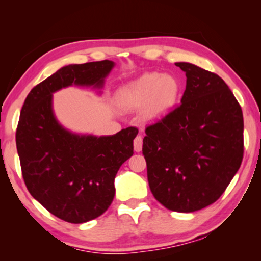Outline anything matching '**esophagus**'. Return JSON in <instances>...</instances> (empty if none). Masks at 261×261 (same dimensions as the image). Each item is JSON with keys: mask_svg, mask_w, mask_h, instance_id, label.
I'll use <instances>...</instances> for the list:
<instances>
[{"mask_svg": "<svg viewBox=\"0 0 261 261\" xmlns=\"http://www.w3.org/2000/svg\"><path fill=\"white\" fill-rule=\"evenodd\" d=\"M134 146L136 152H140L141 148H143V137L140 135L137 136L134 140Z\"/></svg>", "mask_w": 261, "mask_h": 261, "instance_id": "obj_1", "label": "esophagus"}]
</instances>
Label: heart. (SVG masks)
<instances>
[{
  "mask_svg": "<svg viewBox=\"0 0 261 261\" xmlns=\"http://www.w3.org/2000/svg\"><path fill=\"white\" fill-rule=\"evenodd\" d=\"M180 84L170 74L147 72L123 85L115 94V102L125 110L141 108L146 121L161 120L177 105Z\"/></svg>",
  "mask_w": 261,
  "mask_h": 261,
  "instance_id": "heart-1",
  "label": "heart"
}]
</instances>
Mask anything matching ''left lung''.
<instances>
[{
  "label": "left lung",
  "mask_w": 261,
  "mask_h": 261,
  "mask_svg": "<svg viewBox=\"0 0 261 261\" xmlns=\"http://www.w3.org/2000/svg\"><path fill=\"white\" fill-rule=\"evenodd\" d=\"M187 76L180 106L143 140L149 189L166 208L191 213L213 204L243 160V113L218 74L177 62Z\"/></svg>",
  "instance_id": "8db88e82"
}]
</instances>
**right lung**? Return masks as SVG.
Wrapping results in <instances>:
<instances>
[{
	"instance_id": "obj_1",
	"label": "right lung",
	"mask_w": 261,
	"mask_h": 261,
	"mask_svg": "<svg viewBox=\"0 0 261 261\" xmlns=\"http://www.w3.org/2000/svg\"><path fill=\"white\" fill-rule=\"evenodd\" d=\"M114 67L109 60L65 65L31 90L20 112L16 145L26 188L70 223L87 222L108 210L115 176L134 154L138 129L100 137L74 134L57 121L53 94L72 85L101 90Z\"/></svg>"
}]
</instances>
